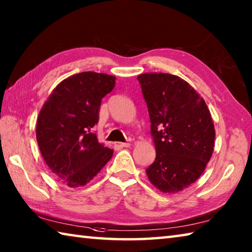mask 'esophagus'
Returning a JSON list of instances; mask_svg holds the SVG:
<instances>
[{"mask_svg":"<svg viewBox=\"0 0 252 252\" xmlns=\"http://www.w3.org/2000/svg\"><path fill=\"white\" fill-rule=\"evenodd\" d=\"M130 146V144H128V142H116L115 147L117 148H128V147Z\"/></svg>","mask_w":252,"mask_h":252,"instance_id":"1","label":"esophagus"}]
</instances>
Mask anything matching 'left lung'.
Listing matches in <instances>:
<instances>
[{
    "label": "left lung",
    "mask_w": 252,
    "mask_h": 252,
    "mask_svg": "<svg viewBox=\"0 0 252 252\" xmlns=\"http://www.w3.org/2000/svg\"><path fill=\"white\" fill-rule=\"evenodd\" d=\"M137 79L156 147V159L146 173L159 191L178 193L201 177L214 151L215 128L210 110L178 75L154 72Z\"/></svg>",
    "instance_id": "1"
}]
</instances>
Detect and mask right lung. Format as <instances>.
Instances as JSON below:
<instances>
[{
    "label": "right lung",
    "instance_id": "obj_1",
    "mask_svg": "<svg viewBox=\"0 0 252 252\" xmlns=\"http://www.w3.org/2000/svg\"><path fill=\"white\" fill-rule=\"evenodd\" d=\"M115 80L92 71L71 75L57 85L39 112L36 138L41 156L69 188L89 183L112 158L113 150L99 144L92 128Z\"/></svg>",
    "mask_w": 252,
    "mask_h": 252
}]
</instances>
